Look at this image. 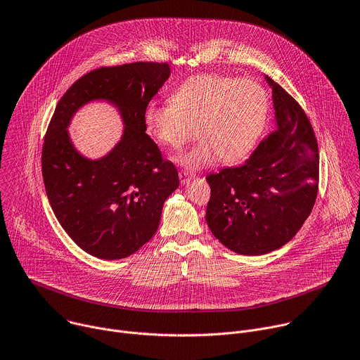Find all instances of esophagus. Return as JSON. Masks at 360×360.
I'll use <instances>...</instances> for the list:
<instances>
[{"instance_id":"34e87169","label":"esophagus","mask_w":360,"mask_h":360,"mask_svg":"<svg viewBox=\"0 0 360 360\" xmlns=\"http://www.w3.org/2000/svg\"><path fill=\"white\" fill-rule=\"evenodd\" d=\"M179 177H180L181 186H184V184H187L190 180L194 179V174H191V173H188V172H180V173H179Z\"/></svg>"}]
</instances>
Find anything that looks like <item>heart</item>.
I'll return each mask as SVG.
<instances>
[{
	"instance_id": "heart-1",
	"label": "heart",
	"mask_w": 360,
	"mask_h": 360,
	"mask_svg": "<svg viewBox=\"0 0 360 360\" xmlns=\"http://www.w3.org/2000/svg\"><path fill=\"white\" fill-rule=\"evenodd\" d=\"M268 117V95L252 79L205 74L186 79L169 103L150 102L143 112L148 133L159 143L180 148L194 133L200 140L174 156L188 170L244 158L259 139ZM195 129H193L192 127Z\"/></svg>"
}]
</instances>
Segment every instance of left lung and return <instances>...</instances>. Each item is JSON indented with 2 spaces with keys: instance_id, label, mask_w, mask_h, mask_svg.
<instances>
[{
  "instance_id": "obj_1",
  "label": "left lung",
  "mask_w": 360,
  "mask_h": 360,
  "mask_svg": "<svg viewBox=\"0 0 360 360\" xmlns=\"http://www.w3.org/2000/svg\"><path fill=\"white\" fill-rule=\"evenodd\" d=\"M272 91L274 131L250 159L208 174L205 221L241 255H262L291 241L314 208L319 156L314 129L297 101L264 75Z\"/></svg>"
}]
</instances>
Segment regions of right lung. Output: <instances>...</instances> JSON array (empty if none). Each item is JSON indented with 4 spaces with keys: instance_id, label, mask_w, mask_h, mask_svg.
I'll return each mask as SVG.
<instances>
[{
    "instance_id": "obj_1",
    "label": "right lung",
    "mask_w": 360,
    "mask_h": 360,
    "mask_svg": "<svg viewBox=\"0 0 360 360\" xmlns=\"http://www.w3.org/2000/svg\"><path fill=\"white\" fill-rule=\"evenodd\" d=\"M172 74L167 63L134 62L89 72L56 105L42 149L49 204L66 234L101 259L134 254L158 231L163 204L179 187L173 163L146 133L143 112ZM115 107L124 130L101 158L81 154L68 134L86 104Z\"/></svg>"
}]
</instances>
